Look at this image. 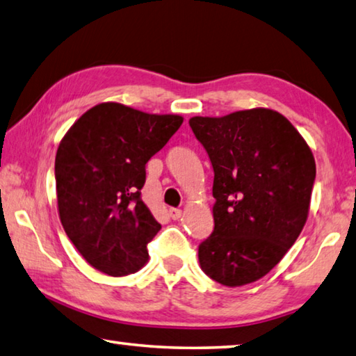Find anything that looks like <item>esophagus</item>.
Instances as JSON below:
<instances>
[{"mask_svg":"<svg viewBox=\"0 0 356 356\" xmlns=\"http://www.w3.org/2000/svg\"><path fill=\"white\" fill-rule=\"evenodd\" d=\"M170 216H171L172 219H179V218H182V210H179V209H171V210H170Z\"/></svg>","mask_w":356,"mask_h":356,"instance_id":"1","label":"esophagus"}]
</instances>
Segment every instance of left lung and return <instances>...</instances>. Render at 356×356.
I'll list each match as a JSON object with an SVG mask.
<instances>
[{
    "mask_svg": "<svg viewBox=\"0 0 356 356\" xmlns=\"http://www.w3.org/2000/svg\"><path fill=\"white\" fill-rule=\"evenodd\" d=\"M190 127L215 172V229L199 245L200 269L229 288L260 280L307 222L316 177L313 152L273 108L193 116Z\"/></svg>",
    "mask_w": 356,
    "mask_h": 356,
    "instance_id": "left-lung-1",
    "label": "left lung"
}]
</instances>
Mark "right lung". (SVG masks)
I'll list each match as a JSON object with an SVG mask.
<instances>
[{
    "instance_id": "1",
    "label": "right lung",
    "mask_w": 356,
    "mask_h": 356,
    "mask_svg": "<svg viewBox=\"0 0 356 356\" xmlns=\"http://www.w3.org/2000/svg\"><path fill=\"white\" fill-rule=\"evenodd\" d=\"M184 116L101 102L63 135L56 154L57 210L63 230L95 269L122 277L149 260L161 225L140 197L145 166Z\"/></svg>"
}]
</instances>
